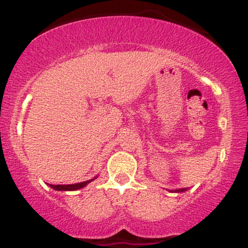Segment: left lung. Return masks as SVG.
Segmentation results:
<instances>
[{"label": "left lung", "mask_w": 248, "mask_h": 248, "mask_svg": "<svg viewBox=\"0 0 248 248\" xmlns=\"http://www.w3.org/2000/svg\"><path fill=\"white\" fill-rule=\"evenodd\" d=\"M186 189H178V190H170V192H184V191H186Z\"/></svg>", "instance_id": "8db88e82"}]
</instances>
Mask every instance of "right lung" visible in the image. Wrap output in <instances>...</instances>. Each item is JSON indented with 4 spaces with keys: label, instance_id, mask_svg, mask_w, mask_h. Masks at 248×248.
<instances>
[{
    "label": "right lung",
    "instance_id": "right-lung-1",
    "mask_svg": "<svg viewBox=\"0 0 248 248\" xmlns=\"http://www.w3.org/2000/svg\"><path fill=\"white\" fill-rule=\"evenodd\" d=\"M96 177H98V176H95V177H93L92 179H88V181L81 182V183L67 184V186H65V184H57V186H55V184H49V186L52 187L53 190H57V191H75V190H79V189H82V187H85L88 183L94 181Z\"/></svg>",
    "mask_w": 248,
    "mask_h": 248
}]
</instances>
